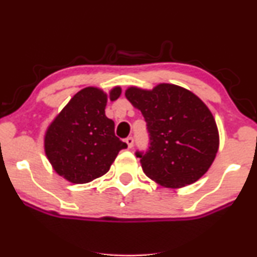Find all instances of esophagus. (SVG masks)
<instances>
[{"label": "esophagus", "mask_w": 257, "mask_h": 257, "mask_svg": "<svg viewBox=\"0 0 257 257\" xmlns=\"http://www.w3.org/2000/svg\"><path fill=\"white\" fill-rule=\"evenodd\" d=\"M125 143H126V145H128L129 149H132V147L134 146V138L128 137L125 139Z\"/></svg>", "instance_id": "1"}]
</instances>
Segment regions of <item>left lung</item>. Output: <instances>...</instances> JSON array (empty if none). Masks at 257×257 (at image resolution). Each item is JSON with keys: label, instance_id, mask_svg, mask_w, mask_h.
I'll return each instance as SVG.
<instances>
[{"label": "left lung", "instance_id": "left-lung-1", "mask_svg": "<svg viewBox=\"0 0 257 257\" xmlns=\"http://www.w3.org/2000/svg\"><path fill=\"white\" fill-rule=\"evenodd\" d=\"M125 96L145 118L150 146L135 155L150 179L164 187L180 188L208 172L219 150V132L198 96L168 83L152 90L131 87Z\"/></svg>", "mask_w": 257, "mask_h": 257}]
</instances>
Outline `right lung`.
<instances>
[{"mask_svg":"<svg viewBox=\"0 0 257 257\" xmlns=\"http://www.w3.org/2000/svg\"><path fill=\"white\" fill-rule=\"evenodd\" d=\"M120 88L106 94L99 88L79 90L55 117L46 132L44 151L59 175L72 184H87L110 170L126 144L114 135L107 118V99H118Z\"/></svg>","mask_w":257,"mask_h":257,"instance_id":"right-lung-1","label":"right lung"}]
</instances>
